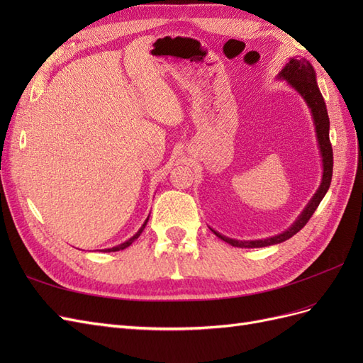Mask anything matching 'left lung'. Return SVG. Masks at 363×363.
<instances>
[{"label": "left lung", "instance_id": "obj_1", "mask_svg": "<svg viewBox=\"0 0 363 363\" xmlns=\"http://www.w3.org/2000/svg\"><path fill=\"white\" fill-rule=\"evenodd\" d=\"M279 80L286 82L294 91H296L304 103L307 104L311 111V116L313 121V127H315V135H316V144L318 150H320V156H321V164H323V175H321V183L318 186L316 192L313 194L309 203L306 204V207L301 211V213L296 216L295 221L284 230V232L274 235L265 239H250V240H240V239H232L228 236H224L216 230L211 227L212 232L221 238L224 242L239 247V248H262V247H269V245H276L281 244L284 240H288L292 238L295 233H298L300 230L307 224L313 212L316 211V207L320 206L321 200L324 199V195L327 194L328 188H330L332 183V174H333V150L330 145V138H328V130H330V121H328V113H327V107L324 103V98L321 95L320 87H318L316 83V72L313 67L311 65L309 60H306L304 57H291L289 62L284 65V68L279 72L277 75Z\"/></svg>", "mask_w": 363, "mask_h": 363}]
</instances>
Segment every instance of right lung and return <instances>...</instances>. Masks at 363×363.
Returning <instances> with one entry per match:
<instances>
[{
    "mask_svg": "<svg viewBox=\"0 0 363 363\" xmlns=\"http://www.w3.org/2000/svg\"><path fill=\"white\" fill-rule=\"evenodd\" d=\"M148 219H150V215L147 216V219H145V221H144V224H142L140 225V228L138 230V232L133 235V236H131L130 239H127L125 240V242H123V244H119V245H116V247H112V248H104V250H101V251H104V252H111V251H119V250H124V248H127V247H130L131 244H133L135 242V240L140 236V233H142V230H144L145 228V225H147V223H148Z\"/></svg>",
    "mask_w": 363,
    "mask_h": 363,
    "instance_id": "add662e5",
    "label": "right lung"
}]
</instances>
